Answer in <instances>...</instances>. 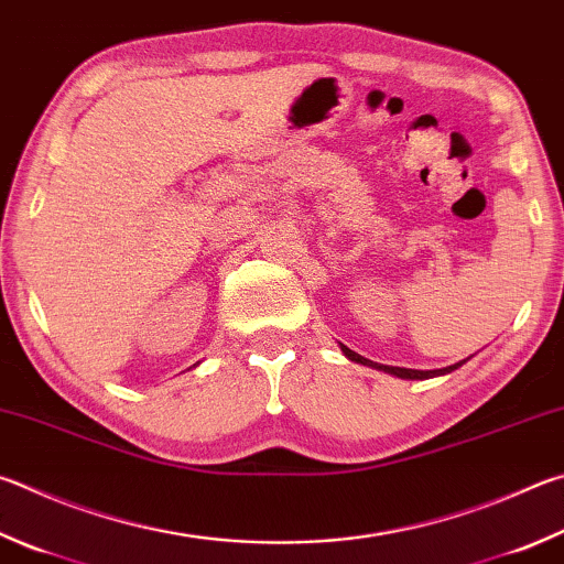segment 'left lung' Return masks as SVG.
<instances>
[{"instance_id": "left-lung-1", "label": "left lung", "mask_w": 564, "mask_h": 564, "mask_svg": "<svg viewBox=\"0 0 564 564\" xmlns=\"http://www.w3.org/2000/svg\"><path fill=\"white\" fill-rule=\"evenodd\" d=\"M340 350H343V355L347 357V360L360 362V365H367V367H375V370H382V372H389V375H394V377H402V380H429V377H438V375L454 372V370H458L460 365L466 362V360H460V362H456L452 367H444V370H409V367H389V365H380V362L367 360V357L352 352L347 345H340Z\"/></svg>"}]
</instances>
